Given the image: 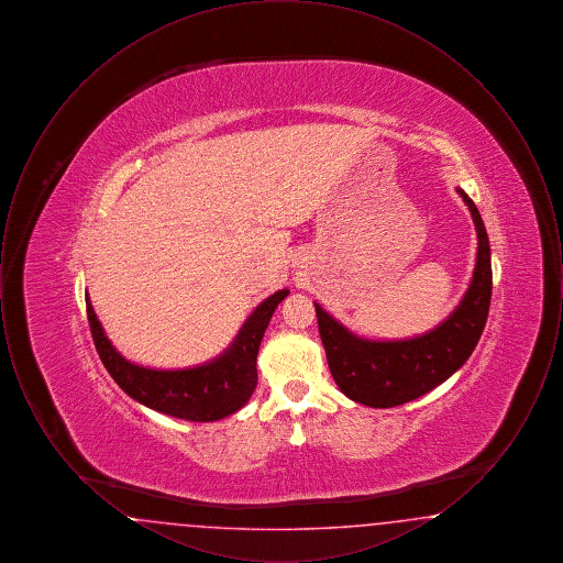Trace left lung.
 <instances>
[{"label": "left lung", "instance_id": "obj_1", "mask_svg": "<svg viewBox=\"0 0 563 563\" xmlns=\"http://www.w3.org/2000/svg\"><path fill=\"white\" fill-rule=\"evenodd\" d=\"M477 230V257L466 294L427 333L401 340L356 335L314 301L327 363L338 388L367 407H397L443 384L468 361L482 338L492 299V253L482 214L464 189L455 188Z\"/></svg>", "mask_w": 563, "mask_h": 563}]
</instances>
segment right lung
I'll return each instance as SVG.
<instances>
[{"instance_id":"1","label":"right lung","mask_w":563,"mask_h":563,"mask_svg":"<svg viewBox=\"0 0 563 563\" xmlns=\"http://www.w3.org/2000/svg\"><path fill=\"white\" fill-rule=\"evenodd\" d=\"M289 295L280 289L266 297L242 322L230 346L211 361L184 367L158 369L129 361L97 319L86 294V312L95 346L115 384L136 402L188 422H214L242 409L257 386V352L278 303Z\"/></svg>"}]
</instances>
